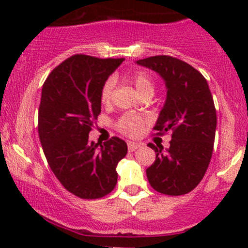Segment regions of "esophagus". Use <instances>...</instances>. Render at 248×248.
Here are the masks:
<instances>
[{
    "instance_id": "obj_1",
    "label": "esophagus",
    "mask_w": 248,
    "mask_h": 248,
    "mask_svg": "<svg viewBox=\"0 0 248 248\" xmlns=\"http://www.w3.org/2000/svg\"><path fill=\"white\" fill-rule=\"evenodd\" d=\"M127 146H128V151L129 152H133V151H136L137 149H139L140 144H138V142L128 141V142H127Z\"/></svg>"
}]
</instances>
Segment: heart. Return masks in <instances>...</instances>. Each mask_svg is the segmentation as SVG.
Instances as JSON below:
<instances>
[{
	"label": "heart",
	"mask_w": 248,
	"mask_h": 248,
	"mask_svg": "<svg viewBox=\"0 0 248 248\" xmlns=\"http://www.w3.org/2000/svg\"><path fill=\"white\" fill-rule=\"evenodd\" d=\"M132 84L134 85V87L137 89V91L139 92V94L147 93V92H151L154 93L155 91V84L152 78L150 77V74H147L146 72H137V73L132 74L129 77ZM115 86V80L112 78L106 80V82L103 84L101 89V102L103 104L109 103L110 99H111L112 90ZM144 119L139 115L136 114H124L121 117H119V120L116 121V128L119 129L121 133L126 134L129 137H136L140 134V132L142 131V127H144Z\"/></svg>",
	"instance_id": "heart-1"
}]
</instances>
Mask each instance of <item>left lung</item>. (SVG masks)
<instances>
[{"label": "left lung", "mask_w": 248, "mask_h": 248, "mask_svg": "<svg viewBox=\"0 0 248 248\" xmlns=\"http://www.w3.org/2000/svg\"><path fill=\"white\" fill-rule=\"evenodd\" d=\"M158 73L167 86V99L154 129L162 136L171 132L170 147L149 144L156 152L146 169L154 189L181 196L198 186L211 161L216 133V109L206 79L196 68L166 55L137 61Z\"/></svg>", "instance_id": "left-lung-1"}]
</instances>
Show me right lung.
<instances>
[{
    "label": "right lung",
    "mask_w": 248,
    "mask_h": 248,
    "mask_svg": "<svg viewBox=\"0 0 248 248\" xmlns=\"http://www.w3.org/2000/svg\"><path fill=\"white\" fill-rule=\"evenodd\" d=\"M124 59L74 55L56 67L42 89L38 134L62 186L82 199L107 196L117 182L127 144L117 137L99 144L89 133L101 112V89Z\"/></svg>",
    "instance_id": "obj_1"
}]
</instances>
